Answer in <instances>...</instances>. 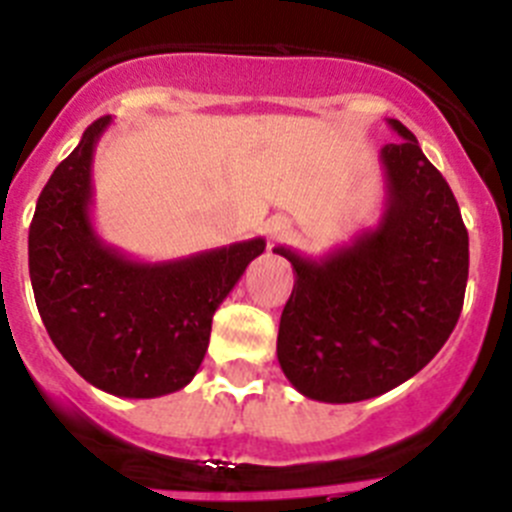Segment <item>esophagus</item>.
Returning a JSON list of instances; mask_svg holds the SVG:
<instances>
[{
    "label": "esophagus",
    "mask_w": 512,
    "mask_h": 512,
    "mask_svg": "<svg viewBox=\"0 0 512 512\" xmlns=\"http://www.w3.org/2000/svg\"><path fill=\"white\" fill-rule=\"evenodd\" d=\"M271 241H284L292 235V223H289L287 217H271V228H269Z\"/></svg>",
    "instance_id": "obj_1"
}]
</instances>
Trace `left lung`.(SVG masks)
I'll use <instances>...</instances> for the list:
<instances>
[{
  "instance_id": "obj_1",
  "label": "left lung",
  "mask_w": 512,
  "mask_h": 512,
  "mask_svg": "<svg viewBox=\"0 0 512 512\" xmlns=\"http://www.w3.org/2000/svg\"><path fill=\"white\" fill-rule=\"evenodd\" d=\"M379 151L384 212L377 228L323 259L274 248L295 269L277 356L300 395L361 402L395 390L449 341L464 305L469 235L454 192L400 120Z\"/></svg>"
}]
</instances>
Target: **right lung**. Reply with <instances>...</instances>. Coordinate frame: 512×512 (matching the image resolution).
Segmentation results:
<instances>
[{
	"instance_id": "1",
	"label": "right lung",
	"mask_w": 512,
	"mask_h": 512,
	"mask_svg": "<svg viewBox=\"0 0 512 512\" xmlns=\"http://www.w3.org/2000/svg\"><path fill=\"white\" fill-rule=\"evenodd\" d=\"M110 122L94 120L40 192L27 235L30 282L63 359L97 390L148 400L192 382L212 315L266 241L161 264L107 246L92 225V161Z\"/></svg>"
}]
</instances>
